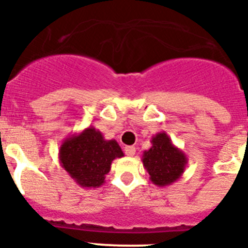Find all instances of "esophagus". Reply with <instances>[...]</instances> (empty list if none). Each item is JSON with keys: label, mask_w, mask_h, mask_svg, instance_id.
Wrapping results in <instances>:
<instances>
[{"label": "esophagus", "mask_w": 248, "mask_h": 248, "mask_svg": "<svg viewBox=\"0 0 248 248\" xmlns=\"http://www.w3.org/2000/svg\"><path fill=\"white\" fill-rule=\"evenodd\" d=\"M135 148L134 146H125V148H124V153H125L126 155H128V156H133V155L135 154Z\"/></svg>", "instance_id": "esophagus-1"}]
</instances>
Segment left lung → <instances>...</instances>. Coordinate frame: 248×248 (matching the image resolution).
Instances as JSON below:
<instances>
[{
  "label": "left lung",
  "instance_id": "1",
  "mask_svg": "<svg viewBox=\"0 0 248 248\" xmlns=\"http://www.w3.org/2000/svg\"><path fill=\"white\" fill-rule=\"evenodd\" d=\"M151 148L141 156L144 168L150 175L154 185L169 186L183 176L187 165L185 153L172 144L165 131H160L151 138Z\"/></svg>",
  "mask_w": 248,
  "mask_h": 248
}]
</instances>
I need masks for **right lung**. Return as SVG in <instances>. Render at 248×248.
<instances>
[{
  "instance_id": "add662e5",
  "label": "right lung",
  "mask_w": 248,
  "mask_h": 248,
  "mask_svg": "<svg viewBox=\"0 0 248 248\" xmlns=\"http://www.w3.org/2000/svg\"><path fill=\"white\" fill-rule=\"evenodd\" d=\"M124 156L117 140H107L94 126L63 140L58 157L68 175L80 187L95 189L105 183L114 159Z\"/></svg>"
}]
</instances>
